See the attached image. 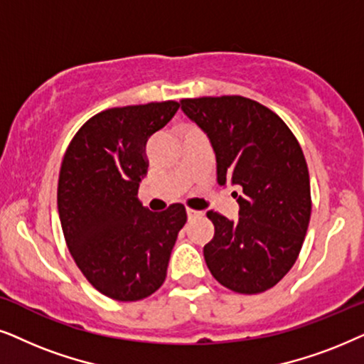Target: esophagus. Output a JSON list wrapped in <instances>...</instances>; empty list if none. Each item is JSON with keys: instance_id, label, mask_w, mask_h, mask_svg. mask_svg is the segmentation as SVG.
<instances>
[{"instance_id": "34e87169", "label": "esophagus", "mask_w": 364, "mask_h": 364, "mask_svg": "<svg viewBox=\"0 0 364 364\" xmlns=\"http://www.w3.org/2000/svg\"><path fill=\"white\" fill-rule=\"evenodd\" d=\"M186 215H188V220H193V218L200 216L201 211H196V210H191V208H188L186 210Z\"/></svg>"}]
</instances>
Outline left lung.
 Returning a JSON list of instances; mask_svg holds the SVG:
<instances>
[{
    "mask_svg": "<svg viewBox=\"0 0 364 364\" xmlns=\"http://www.w3.org/2000/svg\"><path fill=\"white\" fill-rule=\"evenodd\" d=\"M210 138L218 185L240 186V218L208 211L215 236L203 255L223 287L256 294L273 288L301 251L311 216L306 159L278 114L245 96L181 100Z\"/></svg>",
    "mask_w": 364,
    "mask_h": 364,
    "instance_id": "1",
    "label": "left lung"
}]
</instances>
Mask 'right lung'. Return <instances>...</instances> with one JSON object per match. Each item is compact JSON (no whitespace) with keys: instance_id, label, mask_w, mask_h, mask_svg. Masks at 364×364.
Instances as JSON below:
<instances>
[{"instance_id":"right-lung-1","label":"right lung","mask_w":364,"mask_h":364,"mask_svg":"<svg viewBox=\"0 0 364 364\" xmlns=\"http://www.w3.org/2000/svg\"><path fill=\"white\" fill-rule=\"evenodd\" d=\"M176 101L111 108L81 126L63 158L58 213L70 253L93 287L118 301L153 294L186 223L183 205L151 213L138 200L144 148Z\"/></svg>"}]
</instances>
